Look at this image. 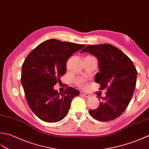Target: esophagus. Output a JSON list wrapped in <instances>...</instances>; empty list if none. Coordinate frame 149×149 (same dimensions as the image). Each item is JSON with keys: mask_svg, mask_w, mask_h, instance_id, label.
<instances>
[{"mask_svg": "<svg viewBox=\"0 0 149 149\" xmlns=\"http://www.w3.org/2000/svg\"><path fill=\"white\" fill-rule=\"evenodd\" d=\"M80 95H83V96H84V97H87V98H88V97H90V95L89 94H86V93H84V92H81V93H80Z\"/></svg>", "mask_w": 149, "mask_h": 149, "instance_id": "34e87169", "label": "esophagus"}]
</instances>
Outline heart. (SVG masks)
<instances>
[{
    "instance_id": "b5f03b06",
    "label": "heart",
    "mask_w": 149,
    "mask_h": 149,
    "mask_svg": "<svg viewBox=\"0 0 149 149\" xmlns=\"http://www.w3.org/2000/svg\"><path fill=\"white\" fill-rule=\"evenodd\" d=\"M76 83L77 85L81 88H85L86 86V81L83 78H79L76 80Z\"/></svg>"
}]
</instances>
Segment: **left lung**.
Wrapping results in <instances>:
<instances>
[{
  "label": "left lung",
  "instance_id": "left-lung-1",
  "mask_svg": "<svg viewBox=\"0 0 149 149\" xmlns=\"http://www.w3.org/2000/svg\"><path fill=\"white\" fill-rule=\"evenodd\" d=\"M85 52L97 57L100 72L95 75V82L100 84V90H107L106 97H101L97 109L89 110L90 114L100 121L113 120L129 105L136 87L138 72L130 58L110 44L88 45L81 52Z\"/></svg>",
  "mask_w": 149,
  "mask_h": 149
}]
</instances>
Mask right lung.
Listing matches in <instances>:
<instances>
[{
    "label": "right lung",
    "mask_w": 149,
    "mask_h": 149,
    "mask_svg": "<svg viewBox=\"0 0 149 149\" xmlns=\"http://www.w3.org/2000/svg\"><path fill=\"white\" fill-rule=\"evenodd\" d=\"M84 46L50 39L40 43L26 57L22 66L21 83L29 107L41 120L48 123L62 120L73 98L79 95L72 87L61 94L54 86L66 74L69 58Z\"/></svg>",
    "instance_id": "1"
}]
</instances>
